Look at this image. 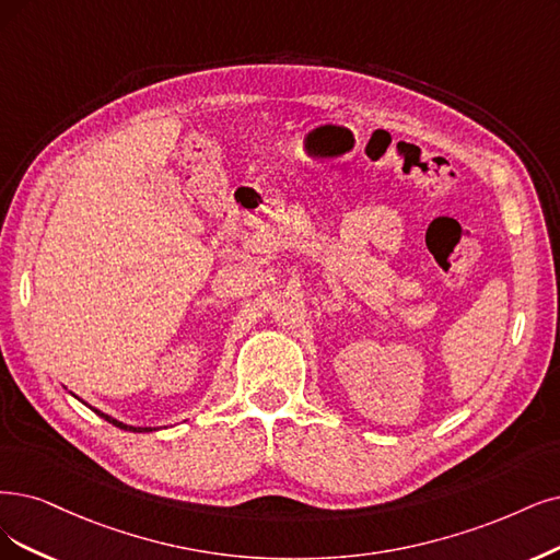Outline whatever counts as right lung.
<instances>
[{"label": "right lung", "instance_id": "obj_1", "mask_svg": "<svg viewBox=\"0 0 560 560\" xmlns=\"http://www.w3.org/2000/svg\"><path fill=\"white\" fill-rule=\"evenodd\" d=\"M98 418H103L106 422H110V424H115V427H119V429H124V431H133V433H144V431H152V427H131V424H124V422H119V420H115V418H110V416H106V412H101V410H96V408H92Z\"/></svg>", "mask_w": 560, "mask_h": 560}]
</instances>
